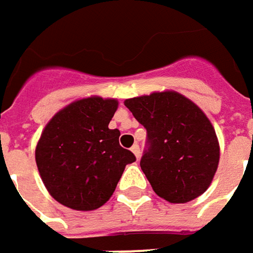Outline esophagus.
Here are the masks:
<instances>
[{
  "mask_svg": "<svg viewBox=\"0 0 253 253\" xmlns=\"http://www.w3.org/2000/svg\"><path fill=\"white\" fill-rule=\"evenodd\" d=\"M131 152H133V155L139 159V156H140V148H139V145H133V146H131Z\"/></svg>",
  "mask_w": 253,
  "mask_h": 253,
  "instance_id": "esophagus-1",
  "label": "esophagus"
}]
</instances>
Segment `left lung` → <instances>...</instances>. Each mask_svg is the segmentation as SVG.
Here are the masks:
<instances>
[{
    "label": "left lung",
    "mask_w": 253,
    "mask_h": 253,
    "mask_svg": "<svg viewBox=\"0 0 253 253\" xmlns=\"http://www.w3.org/2000/svg\"><path fill=\"white\" fill-rule=\"evenodd\" d=\"M125 105L148 130L149 149L140 161L153 191L173 203L206 193L217 171L220 146L204 111L176 91H155Z\"/></svg>",
    "instance_id": "8db88e82"
}]
</instances>
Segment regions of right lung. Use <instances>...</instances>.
<instances>
[{
    "label": "right lung",
    "instance_id": "add662e5",
    "mask_svg": "<svg viewBox=\"0 0 253 253\" xmlns=\"http://www.w3.org/2000/svg\"><path fill=\"white\" fill-rule=\"evenodd\" d=\"M119 101L98 95L68 104L49 120L36 145L40 178L58 203L78 211L104 206L127 164L136 161L108 128Z\"/></svg>",
    "mask_w": 253,
    "mask_h": 253
}]
</instances>
